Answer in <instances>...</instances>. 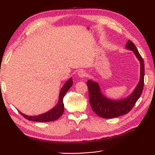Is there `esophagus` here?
Listing matches in <instances>:
<instances>
[{"label":"esophagus","instance_id":"34e87169","mask_svg":"<svg viewBox=\"0 0 155 155\" xmlns=\"http://www.w3.org/2000/svg\"><path fill=\"white\" fill-rule=\"evenodd\" d=\"M78 75L79 78H84L86 76V72L84 71L83 70H81L78 72Z\"/></svg>","mask_w":155,"mask_h":155}]
</instances>
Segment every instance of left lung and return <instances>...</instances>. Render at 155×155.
Instances as JSON below:
<instances>
[{
  "label": "left lung",
  "instance_id": "1",
  "mask_svg": "<svg viewBox=\"0 0 155 155\" xmlns=\"http://www.w3.org/2000/svg\"><path fill=\"white\" fill-rule=\"evenodd\" d=\"M125 48L133 51L140 63V78L137 86L131 94L120 100H112L103 94L99 84L92 80L87 81L89 102L92 110L103 118H114L124 114L133 109L136 102L141 96L144 84L143 60L132 41L129 40Z\"/></svg>",
  "mask_w": 155,
  "mask_h": 155
}]
</instances>
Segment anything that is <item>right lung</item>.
<instances>
[{
    "mask_svg": "<svg viewBox=\"0 0 155 155\" xmlns=\"http://www.w3.org/2000/svg\"><path fill=\"white\" fill-rule=\"evenodd\" d=\"M72 84L73 81L72 78H71L64 83V85L63 86L61 89L58 104L49 111L45 112V113L37 116H28L22 113L19 110L18 111H19L21 115L24 116L26 119L30 121H38V122H48V121H52L58 120L63 114L64 112L63 97L64 95L66 94L67 91L69 90V88L72 87Z\"/></svg>",
    "mask_w": 155,
    "mask_h": 155,
    "instance_id": "obj_1",
    "label": "right lung"
}]
</instances>
